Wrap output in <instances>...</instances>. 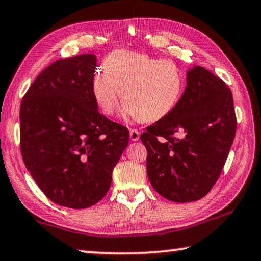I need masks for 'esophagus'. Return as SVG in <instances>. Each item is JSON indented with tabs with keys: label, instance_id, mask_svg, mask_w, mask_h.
I'll list each match as a JSON object with an SVG mask.
<instances>
[{
	"label": "esophagus",
	"instance_id": "1",
	"mask_svg": "<svg viewBox=\"0 0 261 261\" xmlns=\"http://www.w3.org/2000/svg\"><path fill=\"white\" fill-rule=\"evenodd\" d=\"M129 137H130V140L132 141H138V140L140 139V132L138 129H130L129 130Z\"/></svg>",
	"mask_w": 261,
	"mask_h": 261
}]
</instances>
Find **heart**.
I'll return each mask as SVG.
<instances>
[{
	"label": "heart",
	"mask_w": 261,
	"mask_h": 261,
	"mask_svg": "<svg viewBox=\"0 0 261 261\" xmlns=\"http://www.w3.org/2000/svg\"><path fill=\"white\" fill-rule=\"evenodd\" d=\"M103 67L93 75L92 94L106 115L114 113L120 95L124 116L154 122L167 116L182 96V70L171 59L116 50L107 56Z\"/></svg>",
	"instance_id": "heart-1"
}]
</instances>
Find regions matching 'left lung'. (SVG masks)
Wrapping results in <instances>:
<instances>
[{
    "instance_id": "1",
    "label": "left lung",
    "mask_w": 261,
    "mask_h": 261,
    "mask_svg": "<svg viewBox=\"0 0 261 261\" xmlns=\"http://www.w3.org/2000/svg\"><path fill=\"white\" fill-rule=\"evenodd\" d=\"M236 130L231 89L206 68L194 66L176 107L140 135L154 190L174 202L203 198L221 174Z\"/></svg>"
}]
</instances>
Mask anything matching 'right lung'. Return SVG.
Wrapping results in <instances>:
<instances>
[{
  "label": "right lung",
  "instance_id": "right-lung-1",
  "mask_svg": "<svg viewBox=\"0 0 261 261\" xmlns=\"http://www.w3.org/2000/svg\"><path fill=\"white\" fill-rule=\"evenodd\" d=\"M96 56L58 60L40 73L20 108L25 167L58 205L87 208L99 202L129 141V132L101 114L92 94Z\"/></svg>",
  "mask_w": 261,
  "mask_h": 261
}]
</instances>
